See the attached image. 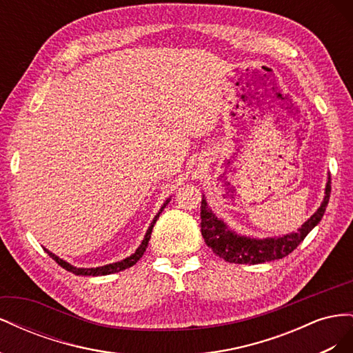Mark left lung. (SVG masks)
<instances>
[{"label":"left lung","instance_id":"1","mask_svg":"<svg viewBox=\"0 0 353 353\" xmlns=\"http://www.w3.org/2000/svg\"><path fill=\"white\" fill-rule=\"evenodd\" d=\"M331 181L328 176L325 185V196L321 206L316 209L314 215L309 218L297 231L284 234L279 237H266L256 239L239 234L231 230L225 222L218 218L213 210L209 208L206 197L203 196L200 206L201 216V236L206 244L223 261L231 263H248L256 265L263 262H271L276 259H283L284 256L292 253L305 237L311 232L324 216L325 208L328 205V199L331 193Z\"/></svg>","mask_w":353,"mask_h":353}]
</instances>
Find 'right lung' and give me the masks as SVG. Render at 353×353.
I'll list each match as a JSON object with an SVG mask.
<instances>
[{
  "mask_svg": "<svg viewBox=\"0 0 353 353\" xmlns=\"http://www.w3.org/2000/svg\"><path fill=\"white\" fill-rule=\"evenodd\" d=\"M169 201H170V199H168V200L163 203L162 208H160V210L157 212V215L153 218V221H152V223H150V227H148V230H147V232H145V236H144L141 244L138 245V249H137L131 256H128V258H125L123 261L114 262V263H109V265H104V266H97V268H77V266L70 265L69 262L60 259L57 254L50 252L48 249L44 248V250L50 254V258L54 259V261L61 266V268H65L66 271H69V272H72V274H74V275H92V276H97V275H109V274H114V272H121V271H123V270H126V268H131L132 265H135L138 261H140V259L143 258V254H144V252H145V249H147V245H148V240H150V237H152V231H153L154 223H156V221L159 219L160 213H162L163 209L168 206Z\"/></svg>",
  "mask_w": 353,
  "mask_h": 353,
  "instance_id": "right-lung-1",
  "label": "right lung"
}]
</instances>
